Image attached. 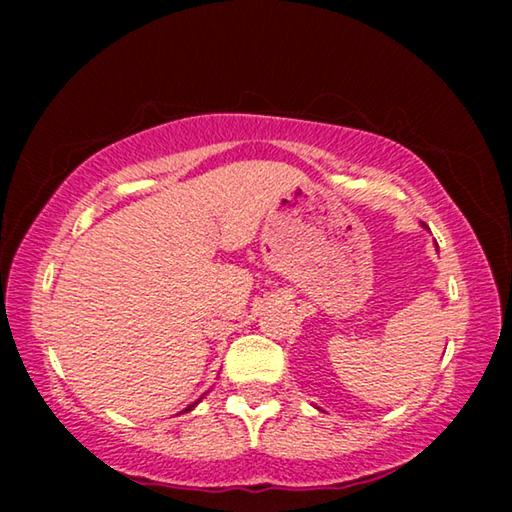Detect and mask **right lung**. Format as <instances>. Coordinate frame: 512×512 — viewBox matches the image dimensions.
Masks as SVG:
<instances>
[{"label":"right lung","instance_id":"obj_1","mask_svg":"<svg viewBox=\"0 0 512 512\" xmlns=\"http://www.w3.org/2000/svg\"><path fill=\"white\" fill-rule=\"evenodd\" d=\"M192 409H194V404H192V406H187V409H185V411H192Z\"/></svg>","mask_w":512,"mask_h":512}]
</instances>
